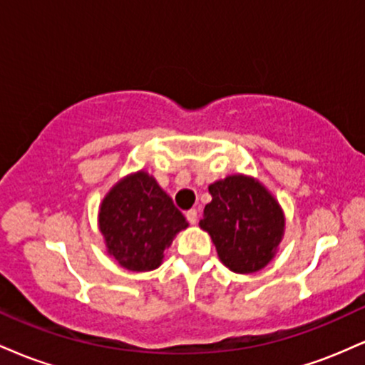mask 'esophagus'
Instances as JSON below:
<instances>
[{
  "label": "esophagus",
  "instance_id": "1",
  "mask_svg": "<svg viewBox=\"0 0 365 365\" xmlns=\"http://www.w3.org/2000/svg\"><path fill=\"white\" fill-rule=\"evenodd\" d=\"M185 217H187L188 223L195 225L197 223V209H188V211L185 212Z\"/></svg>",
  "mask_w": 365,
  "mask_h": 365
}]
</instances>
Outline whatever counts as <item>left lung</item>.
Instances as JSON below:
<instances>
[{
	"mask_svg": "<svg viewBox=\"0 0 365 365\" xmlns=\"http://www.w3.org/2000/svg\"><path fill=\"white\" fill-rule=\"evenodd\" d=\"M212 200L200 228L215 242L217 255L235 273H255L273 259L284 220L274 197L252 178L233 175L209 185Z\"/></svg>",
	"mask_w": 365,
	"mask_h": 365,
	"instance_id": "obj_1",
	"label": "left lung"
}]
</instances>
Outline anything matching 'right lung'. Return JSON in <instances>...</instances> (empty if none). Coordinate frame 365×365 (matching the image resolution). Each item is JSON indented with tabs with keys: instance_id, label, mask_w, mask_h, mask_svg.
<instances>
[{
	"instance_id": "right-lung-1",
	"label": "right lung",
	"mask_w": 365,
	"mask_h": 365,
	"mask_svg": "<svg viewBox=\"0 0 365 365\" xmlns=\"http://www.w3.org/2000/svg\"><path fill=\"white\" fill-rule=\"evenodd\" d=\"M187 226L173 200L144 171L116 183L99 212L108 252L130 271L156 269L166 247Z\"/></svg>"
}]
</instances>
